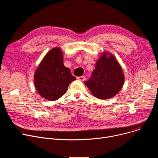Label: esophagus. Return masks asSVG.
Wrapping results in <instances>:
<instances>
[{
  "mask_svg": "<svg viewBox=\"0 0 158 158\" xmlns=\"http://www.w3.org/2000/svg\"><path fill=\"white\" fill-rule=\"evenodd\" d=\"M77 79L78 80H80V81H85V77H84V76H81V77H77Z\"/></svg>",
  "mask_w": 158,
  "mask_h": 158,
  "instance_id": "obj_1",
  "label": "esophagus"
}]
</instances>
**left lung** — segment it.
Returning a JSON list of instances; mask_svg holds the SVG:
<instances>
[{
    "label": "left lung",
    "instance_id": "left-lung-1",
    "mask_svg": "<svg viewBox=\"0 0 158 158\" xmlns=\"http://www.w3.org/2000/svg\"><path fill=\"white\" fill-rule=\"evenodd\" d=\"M125 77L116 57L104 51L98 58L91 78L85 82L97 98L108 99L117 95L123 87Z\"/></svg>",
    "mask_w": 158,
    "mask_h": 158
}]
</instances>
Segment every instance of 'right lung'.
<instances>
[{
    "label": "right lung",
    "instance_id": "obj_1",
    "mask_svg": "<svg viewBox=\"0 0 158 158\" xmlns=\"http://www.w3.org/2000/svg\"><path fill=\"white\" fill-rule=\"evenodd\" d=\"M70 69L63 64V53L60 47L52 48L45 54L34 74L35 86L39 95L54 101L66 92L71 82L76 80Z\"/></svg>",
    "mask_w": 158,
    "mask_h": 158
}]
</instances>
